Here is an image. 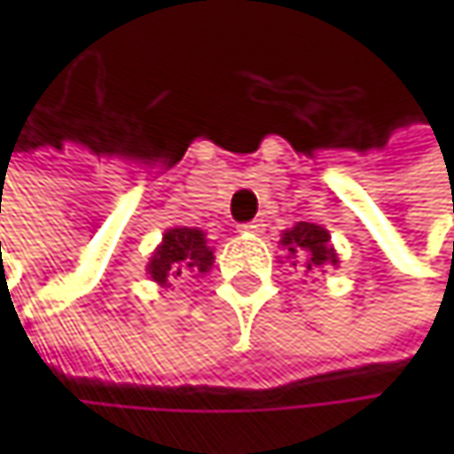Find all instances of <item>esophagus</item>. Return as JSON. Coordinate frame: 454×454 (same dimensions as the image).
<instances>
[{
	"instance_id": "1",
	"label": "esophagus",
	"mask_w": 454,
	"mask_h": 454,
	"mask_svg": "<svg viewBox=\"0 0 454 454\" xmlns=\"http://www.w3.org/2000/svg\"><path fill=\"white\" fill-rule=\"evenodd\" d=\"M262 228H265L262 221H249V223H241L239 231H241V233H262Z\"/></svg>"
}]
</instances>
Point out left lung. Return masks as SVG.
I'll return each mask as SVG.
<instances>
[{"instance_id": "obj_1", "label": "left lung", "mask_w": 454, "mask_h": 454, "mask_svg": "<svg viewBox=\"0 0 454 454\" xmlns=\"http://www.w3.org/2000/svg\"><path fill=\"white\" fill-rule=\"evenodd\" d=\"M284 249L289 252V257L294 260V268H302L305 276L323 270L325 265H336L339 257L331 247V236L325 228L316 226V223H297L292 231H286L281 236Z\"/></svg>"}]
</instances>
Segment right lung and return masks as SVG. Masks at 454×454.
Instances as JSON below:
<instances>
[{
    "label": "right lung",
    "instance_id": "1",
    "mask_svg": "<svg viewBox=\"0 0 454 454\" xmlns=\"http://www.w3.org/2000/svg\"><path fill=\"white\" fill-rule=\"evenodd\" d=\"M213 265V247L197 228H170L162 244L152 254L146 270L157 284H168L178 276H200Z\"/></svg>",
    "mask_w": 454,
    "mask_h": 454
}]
</instances>
